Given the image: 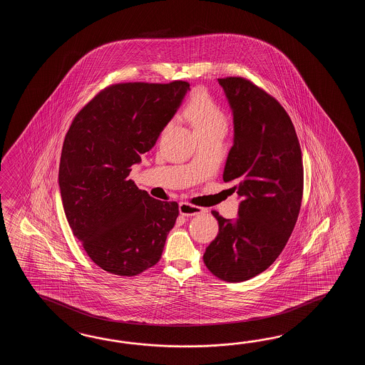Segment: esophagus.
<instances>
[{"label":"esophagus","mask_w":365,"mask_h":365,"mask_svg":"<svg viewBox=\"0 0 365 365\" xmlns=\"http://www.w3.org/2000/svg\"><path fill=\"white\" fill-rule=\"evenodd\" d=\"M180 214L184 215V217H195V215H200V214H205L207 212V209H203V207H198V206H194L192 203H187V202H181L179 205Z\"/></svg>","instance_id":"obj_1"}]
</instances>
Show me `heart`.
<instances>
[{
	"instance_id": "heart-1",
	"label": "heart",
	"mask_w": 365,
	"mask_h": 365,
	"mask_svg": "<svg viewBox=\"0 0 365 365\" xmlns=\"http://www.w3.org/2000/svg\"><path fill=\"white\" fill-rule=\"evenodd\" d=\"M186 115L192 120L195 132L217 125H227L225 115L205 90H198L190 98Z\"/></svg>"
}]
</instances>
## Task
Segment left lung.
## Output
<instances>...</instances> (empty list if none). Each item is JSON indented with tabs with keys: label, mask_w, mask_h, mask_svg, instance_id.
<instances>
[{
	"label": "left lung",
	"mask_w": 365,
	"mask_h": 365,
	"mask_svg": "<svg viewBox=\"0 0 365 365\" xmlns=\"http://www.w3.org/2000/svg\"><path fill=\"white\" fill-rule=\"evenodd\" d=\"M232 108L235 138L223 180L235 181L239 217L212 211L219 232L203 255L219 279L244 282L264 272L286 247L303 200L304 168L295 126L261 87L241 77L219 78Z\"/></svg>",
	"instance_id": "left-lung-1"
}]
</instances>
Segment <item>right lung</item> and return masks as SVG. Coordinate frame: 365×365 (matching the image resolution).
Returning <instances> with one entry per match:
<instances>
[{
    "instance_id": "add662e5",
    "label": "right lung",
    "mask_w": 365,
    "mask_h": 365,
    "mask_svg": "<svg viewBox=\"0 0 365 365\" xmlns=\"http://www.w3.org/2000/svg\"><path fill=\"white\" fill-rule=\"evenodd\" d=\"M189 83L128 82L101 90L74 117L62 145L58 185L73 235L103 270L133 277L158 264L179 217L129 179L154 148Z\"/></svg>"
}]
</instances>
